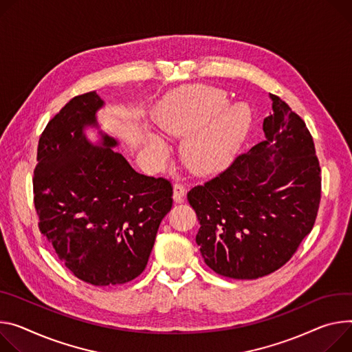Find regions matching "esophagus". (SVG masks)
Listing matches in <instances>:
<instances>
[{"label":"esophagus","mask_w":352,"mask_h":352,"mask_svg":"<svg viewBox=\"0 0 352 352\" xmlns=\"http://www.w3.org/2000/svg\"><path fill=\"white\" fill-rule=\"evenodd\" d=\"M185 194H186V189H185V186H184L182 184H175V185H174L173 198H174L175 202L181 204V202L184 201V198H185Z\"/></svg>","instance_id":"34e87169"}]
</instances>
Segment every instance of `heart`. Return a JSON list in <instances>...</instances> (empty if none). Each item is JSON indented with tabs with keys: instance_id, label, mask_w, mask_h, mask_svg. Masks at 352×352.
Segmentation results:
<instances>
[{
	"instance_id": "heart-1",
	"label": "heart",
	"mask_w": 352,
	"mask_h": 352,
	"mask_svg": "<svg viewBox=\"0 0 352 352\" xmlns=\"http://www.w3.org/2000/svg\"><path fill=\"white\" fill-rule=\"evenodd\" d=\"M228 104L226 94L205 85H188L171 91L157 104L153 116L164 132L188 136L182 146L185 164L198 174L226 168L245 139L251 111L245 104ZM150 153L160 158L166 153L163 142L150 136Z\"/></svg>"
}]
</instances>
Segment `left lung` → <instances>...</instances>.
<instances>
[{
  "label": "left lung",
  "instance_id": "1",
  "mask_svg": "<svg viewBox=\"0 0 352 352\" xmlns=\"http://www.w3.org/2000/svg\"><path fill=\"white\" fill-rule=\"evenodd\" d=\"M270 98L265 140L188 192L202 257L228 278L257 279L285 265L311 232L320 204V166L306 123L276 95Z\"/></svg>",
  "mask_w": 352,
  "mask_h": 352
}]
</instances>
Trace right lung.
Returning <instances> with one entry per match:
<instances>
[{
    "label": "right lung",
    "mask_w": 352,
    "mask_h": 352,
    "mask_svg": "<svg viewBox=\"0 0 352 352\" xmlns=\"http://www.w3.org/2000/svg\"><path fill=\"white\" fill-rule=\"evenodd\" d=\"M102 107L91 91L47 123L38 146L34 201L39 230L57 257L78 279L111 286L144 271L160 223L171 210L173 186L136 173L113 150L119 142L102 131L100 143L88 140L85 129H98Z\"/></svg>",
    "instance_id": "right-lung-1"
}]
</instances>
